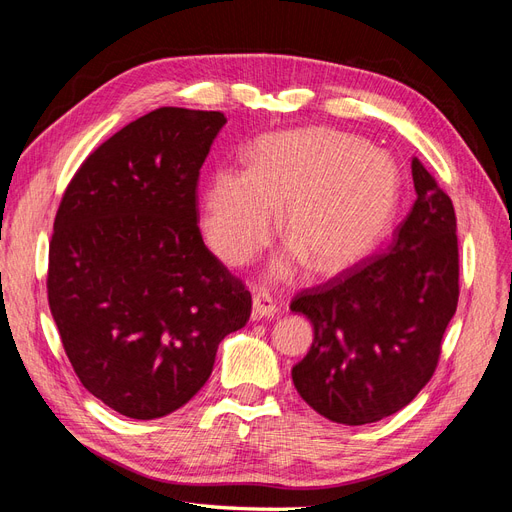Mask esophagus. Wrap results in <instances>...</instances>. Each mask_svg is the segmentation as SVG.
Returning a JSON list of instances; mask_svg holds the SVG:
<instances>
[{"label": "esophagus", "instance_id": "obj_1", "mask_svg": "<svg viewBox=\"0 0 512 512\" xmlns=\"http://www.w3.org/2000/svg\"><path fill=\"white\" fill-rule=\"evenodd\" d=\"M275 314V303L269 297V294H254L252 301V318L260 320V318H271Z\"/></svg>", "mask_w": 512, "mask_h": 512}]
</instances>
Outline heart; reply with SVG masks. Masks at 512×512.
Segmentation results:
<instances>
[{"instance_id":"1","label":"heart","mask_w":512,"mask_h":512,"mask_svg":"<svg viewBox=\"0 0 512 512\" xmlns=\"http://www.w3.org/2000/svg\"><path fill=\"white\" fill-rule=\"evenodd\" d=\"M399 196L397 166L386 151L331 130L262 138L250 168H218L203 192L205 235L228 265H245L265 247L286 205L294 239L271 275L286 280L301 260L339 271L374 247Z\"/></svg>"}]
</instances>
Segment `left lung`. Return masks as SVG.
I'll list each match as a JSON object with an SVG mask.
<instances>
[{
    "label": "left lung",
    "mask_w": 512,
    "mask_h": 512,
    "mask_svg": "<svg viewBox=\"0 0 512 512\" xmlns=\"http://www.w3.org/2000/svg\"><path fill=\"white\" fill-rule=\"evenodd\" d=\"M412 179L416 200L389 247L290 303L314 324L292 382L333 423L367 425L406 408L436 371L457 312L453 200L416 158Z\"/></svg>",
    "instance_id": "left-lung-1"
}]
</instances>
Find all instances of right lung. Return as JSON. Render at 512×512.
<instances>
[{
	"mask_svg": "<svg viewBox=\"0 0 512 512\" xmlns=\"http://www.w3.org/2000/svg\"><path fill=\"white\" fill-rule=\"evenodd\" d=\"M220 111L162 106L128 123L76 170L49 245V307L85 389L151 421L209 380L252 294L198 228L200 166Z\"/></svg>",
	"mask_w": 512,
	"mask_h": 512,
	"instance_id": "1",
	"label": "right lung"
}]
</instances>
